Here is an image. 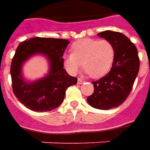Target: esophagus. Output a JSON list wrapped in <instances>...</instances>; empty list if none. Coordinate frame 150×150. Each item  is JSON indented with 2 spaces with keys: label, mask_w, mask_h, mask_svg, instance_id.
Returning a JSON list of instances; mask_svg holds the SVG:
<instances>
[{
  "label": "esophagus",
  "mask_w": 150,
  "mask_h": 150,
  "mask_svg": "<svg viewBox=\"0 0 150 150\" xmlns=\"http://www.w3.org/2000/svg\"><path fill=\"white\" fill-rule=\"evenodd\" d=\"M83 83H84V80H83V79H82L79 78L78 79V84H82Z\"/></svg>",
  "instance_id": "esophagus-1"
}]
</instances>
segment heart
<instances>
[{
    "label": "heart",
    "instance_id": "1",
    "mask_svg": "<svg viewBox=\"0 0 150 150\" xmlns=\"http://www.w3.org/2000/svg\"><path fill=\"white\" fill-rule=\"evenodd\" d=\"M71 54L63 57L64 64L71 74L81 66L91 78L100 79L108 74L115 59V48L108 40L82 38L73 43Z\"/></svg>",
    "mask_w": 150,
    "mask_h": 150
}]
</instances>
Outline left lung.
I'll return each instance as SVG.
<instances>
[{"label": "left lung", "mask_w": 150, "mask_h": 150, "mask_svg": "<svg viewBox=\"0 0 150 150\" xmlns=\"http://www.w3.org/2000/svg\"><path fill=\"white\" fill-rule=\"evenodd\" d=\"M98 36L109 41L115 48V59L110 71L97 81L92 82L94 92L87 98L91 107L108 110L118 107L132 91L140 67L135 45L121 33L106 30Z\"/></svg>", "instance_id": "8db88e82"}]
</instances>
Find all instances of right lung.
I'll return each instance as SVG.
<instances>
[{"label": "right lung", "instance_id": "1", "mask_svg": "<svg viewBox=\"0 0 150 150\" xmlns=\"http://www.w3.org/2000/svg\"><path fill=\"white\" fill-rule=\"evenodd\" d=\"M68 40L33 38L18 46L12 60L10 73L13 93L26 108L35 112H47L62 104L67 88L77 83V78L63 68V53ZM35 54H42L49 61V73L43 78L27 82L22 76V65Z\"/></svg>", "mask_w": 150, "mask_h": 150}]
</instances>
